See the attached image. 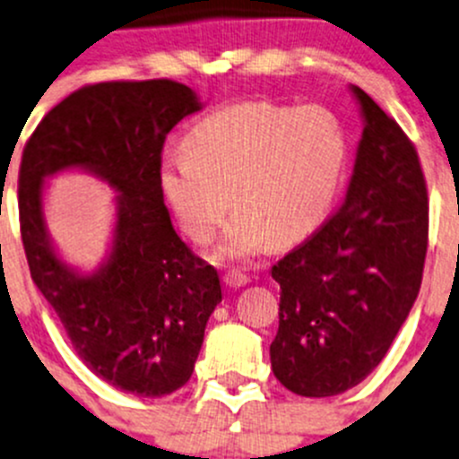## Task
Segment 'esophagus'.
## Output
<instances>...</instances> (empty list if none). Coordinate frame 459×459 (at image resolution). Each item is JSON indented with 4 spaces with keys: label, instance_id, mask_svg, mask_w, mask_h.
I'll return each instance as SVG.
<instances>
[{
    "label": "esophagus",
    "instance_id": "esophagus-1",
    "mask_svg": "<svg viewBox=\"0 0 459 459\" xmlns=\"http://www.w3.org/2000/svg\"><path fill=\"white\" fill-rule=\"evenodd\" d=\"M248 275H244V273L239 271H229L224 275V284L229 286V289H239V286H247L248 284Z\"/></svg>",
    "mask_w": 459,
    "mask_h": 459
}]
</instances>
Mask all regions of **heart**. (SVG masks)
Masks as SVG:
<instances>
[{"label": "heart", "instance_id": "obj_1", "mask_svg": "<svg viewBox=\"0 0 459 459\" xmlns=\"http://www.w3.org/2000/svg\"><path fill=\"white\" fill-rule=\"evenodd\" d=\"M182 146L184 155L161 161V193L197 244L211 242L233 208L217 259L311 238L331 215L349 166L344 126L317 104H230L200 119Z\"/></svg>", "mask_w": 459, "mask_h": 459}]
</instances>
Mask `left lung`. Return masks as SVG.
Segmentation results:
<instances>
[{
	"mask_svg": "<svg viewBox=\"0 0 459 459\" xmlns=\"http://www.w3.org/2000/svg\"><path fill=\"white\" fill-rule=\"evenodd\" d=\"M351 92L364 131L344 202L271 271L281 289L271 367L302 397L340 395L382 362L418 298L427 257L418 152L362 88Z\"/></svg>",
	"mask_w": 459,
	"mask_h": 459,
	"instance_id": "left-lung-1",
	"label": "left lung"
}]
</instances>
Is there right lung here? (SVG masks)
<instances>
[{"mask_svg": "<svg viewBox=\"0 0 459 459\" xmlns=\"http://www.w3.org/2000/svg\"><path fill=\"white\" fill-rule=\"evenodd\" d=\"M204 104L170 80L75 91L39 122L20 166L22 242L37 289L82 362L124 393L161 397L191 379L220 275L179 239L160 186L166 135ZM66 169L116 191L107 257L82 272L61 257L43 215L45 182Z\"/></svg>", "mask_w": 459, "mask_h": 459, "instance_id": "1", "label": "right lung"}]
</instances>
